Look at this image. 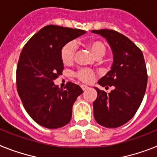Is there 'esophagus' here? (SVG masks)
I'll use <instances>...</instances> for the list:
<instances>
[{"label": "esophagus", "mask_w": 157, "mask_h": 157, "mask_svg": "<svg viewBox=\"0 0 157 157\" xmlns=\"http://www.w3.org/2000/svg\"><path fill=\"white\" fill-rule=\"evenodd\" d=\"M81 88L82 89V90H86L88 89V86H85V85H81Z\"/></svg>", "instance_id": "obj_1"}]
</instances>
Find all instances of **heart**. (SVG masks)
<instances>
[{"mask_svg": "<svg viewBox=\"0 0 157 157\" xmlns=\"http://www.w3.org/2000/svg\"><path fill=\"white\" fill-rule=\"evenodd\" d=\"M90 49L91 50L94 54L97 57H102L106 54L107 47L103 41H91L89 43ZM76 51H77V46L75 41H71L65 44L63 46L60 52V56L62 62L65 65H70L73 63L75 56ZM95 72L93 70L88 69V68H81L75 73V76L80 80V81L90 83L94 81L95 78Z\"/></svg>", "mask_w": 157, "mask_h": 157, "instance_id": "obj_1", "label": "heart"}]
</instances>
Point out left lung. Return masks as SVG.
Segmentation results:
<instances>
[{
  "instance_id": "8db88e82",
  "label": "left lung",
  "mask_w": 157,
  "mask_h": 157,
  "mask_svg": "<svg viewBox=\"0 0 157 157\" xmlns=\"http://www.w3.org/2000/svg\"><path fill=\"white\" fill-rule=\"evenodd\" d=\"M107 39L113 53L111 71L99 80L102 86H113L107 94L95 88L93 103L96 122L105 128L122 126L134 116L145 94L147 74L142 51L122 33L112 29L92 30Z\"/></svg>"
}]
</instances>
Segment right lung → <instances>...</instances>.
Listing matches in <instances>:
<instances>
[{
	"label": "right lung",
	"instance_id": "1",
	"mask_svg": "<svg viewBox=\"0 0 157 157\" xmlns=\"http://www.w3.org/2000/svg\"><path fill=\"white\" fill-rule=\"evenodd\" d=\"M85 33L82 29L46 25L27 41L21 52L17 90L27 113L41 126L55 129L71 121L74 103L83 91L71 82L60 89L54 80L64 68L60 56L63 46Z\"/></svg>",
	"mask_w": 157,
	"mask_h": 157
}]
</instances>
